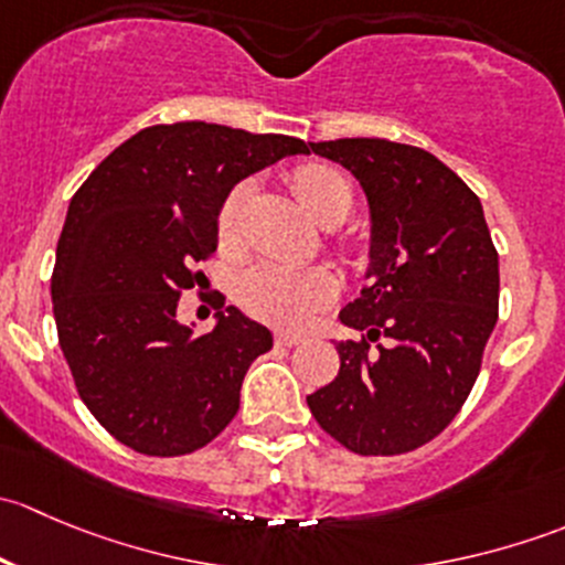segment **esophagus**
<instances>
[{
	"instance_id": "esophagus-1",
	"label": "esophagus",
	"mask_w": 565,
	"mask_h": 565,
	"mask_svg": "<svg viewBox=\"0 0 565 565\" xmlns=\"http://www.w3.org/2000/svg\"><path fill=\"white\" fill-rule=\"evenodd\" d=\"M303 341H306V335H300V333H284V330H278L276 333L278 347H298V344H303Z\"/></svg>"
}]
</instances>
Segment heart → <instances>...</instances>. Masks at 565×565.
<instances>
[{
	"instance_id": "b5f03b06",
	"label": "heart",
	"mask_w": 565,
	"mask_h": 565,
	"mask_svg": "<svg viewBox=\"0 0 565 565\" xmlns=\"http://www.w3.org/2000/svg\"><path fill=\"white\" fill-rule=\"evenodd\" d=\"M289 185L303 207L324 226H335L350 215L355 202L352 180L330 163H303L292 169ZM250 196V182H237L224 196L215 218L221 246L241 243L243 215ZM339 295V278L330 267H289L278 262H259L237 284V298L254 317L284 328H300L311 322L319 309L333 303Z\"/></svg>"
}]
</instances>
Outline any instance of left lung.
<instances>
[{
	"instance_id": "obj_1",
	"label": "left lung",
	"mask_w": 565,
	"mask_h": 565,
	"mask_svg": "<svg viewBox=\"0 0 565 565\" xmlns=\"http://www.w3.org/2000/svg\"><path fill=\"white\" fill-rule=\"evenodd\" d=\"M311 150L361 182L372 248L369 284L339 315L363 335L335 344L339 374L306 402L361 457L415 451L457 418L498 322L500 267L483 207L420 147L335 139Z\"/></svg>"
}]
</instances>
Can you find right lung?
I'll return each instance as SVG.
<instances>
[{
	"label": "right lung",
	"mask_w": 565,
	"mask_h": 565,
	"mask_svg": "<svg viewBox=\"0 0 565 565\" xmlns=\"http://www.w3.org/2000/svg\"><path fill=\"white\" fill-rule=\"evenodd\" d=\"M309 152L295 136L213 122L152 125L84 180L51 276L56 333L76 391L122 446L147 457L199 451L241 407L248 366L273 347L265 324L221 300L193 335L177 303L218 246L215 218L248 174Z\"/></svg>",
	"instance_id": "right-lung-1"
}]
</instances>
